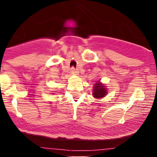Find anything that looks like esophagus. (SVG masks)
<instances>
[{"label": "esophagus", "mask_w": 157, "mask_h": 157, "mask_svg": "<svg viewBox=\"0 0 157 157\" xmlns=\"http://www.w3.org/2000/svg\"><path fill=\"white\" fill-rule=\"evenodd\" d=\"M71 73H75V74H77L78 71H77V70L75 68V67H71Z\"/></svg>", "instance_id": "obj_1"}]
</instances>
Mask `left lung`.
Returning <instances> with one entry per match:
<instances>
[{
	"label": "left lung",
	"instance_id": "left-lung-1",
	"mask_svg": "<svg viewBox=\"0 0 157 157\" xmlns=\"http://www.w3.org/2000/svg\"><path fill=\"white\" fill-rule=\"evenodd\" d=\"M106 89L103 85L100 83V82H97V83L94 86L93 95L96 98H102V97L105 96L106 94Z\"/></svg>",
	"mask_w": 157,
	"mask_h": 157
}]
</instances>
